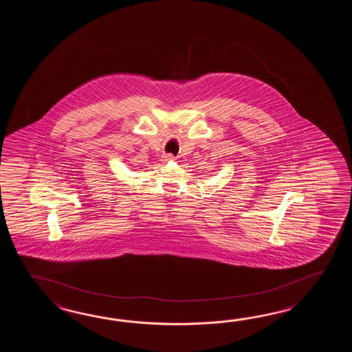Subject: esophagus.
<instances>
[{"label": "esophagus", "mask_w": 352, "mask_h": 352, "mask_svg": "<svg viewBox=\"0 0 352 352\" xmlns=\"http://www.w3.org/2000/svg\"><path fill=\"white\" fill-rule=\"evenodd\" d=\"M162 161H165V162H168V161H173L175 160V157H173V155H171V153H167V155H164L162 156Z\"/></svg>", "instance_id": "obj_1"}]
</instances>
